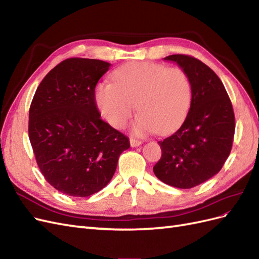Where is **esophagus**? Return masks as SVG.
<instances>
[{"instance_id": "34e87169", "label": "esophagus", "mask_w": 259, "mask_h": 259, "mask_svg": "<svg viewBox=\"0 0 259 259\" xmlns=\"http://www.w3.org/2000/svg\"><path fill=\"white\" fill-rule=\"evenodd\" d=\"M130 143H131V146H132V147H138V146L142 145V142H140V140L134 139V138H131V139H130Z\"/></svg>"}]
</instances>
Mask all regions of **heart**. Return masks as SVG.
<instances>
[{
    "label": "heart",
    "mask_w": 259,
    "mask_h": 259,
    "mask_svg": "<svg viewBox=\"0 0 259 259\" xmlns=\"http://www.w3.org/2000/svg\"><path fill=\"white\" fill-rule=\"evenodd\" d=\"M113 83H101L95 98L99 110L113 127L122 128L134 112L133 125L138 135L154 131L168 134L185 121L192 99L189 76L180 68L134 61L116 69Z\"/></svg>",
    "instance_id": "1"
}]
</instances>
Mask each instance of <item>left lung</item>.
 I'll list each match as a JSON object with an SVG mask.
<instances>
[{"mask_svg":"<svg viewBox=\"0 0 259 259\" xmlns=\"http://www.w3.org/2000/svg\"><path fill=\"white\" fill-rule=\"evenodd\" d=\"M164 59L189 76L192 99L182 126L159 142L162 156L153 173L164 184L190 189L216 175L228 159L236 128L233 108L221 79L201 60L183 54Z\"/></svg>","mask_w":259,"mask_h":259,"instance_id":"1","label":"left lung"}]
</instances>
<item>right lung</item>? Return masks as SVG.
Here are the masks:
<instances>
[{
  "mask_svg": "<svg viewBox=\"0 0 259 259\" xmlns=\"http://www.w3.org/2000/svg\"><path fill=\"white\" fill-rule=\"evenodd\" d=\"M110 68L98 59L69 58L45 75L29 110V138L46 182L85 198L110 182L130 139L100 119L95 88Z\"/></svg>",
  "mask_w": 259,
  "mask_h": 259,
  "instance_id": "add662e5",
  "label": "right lung"
}]
</instances>
